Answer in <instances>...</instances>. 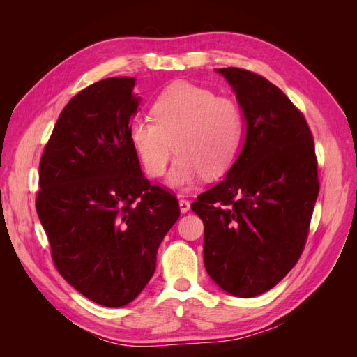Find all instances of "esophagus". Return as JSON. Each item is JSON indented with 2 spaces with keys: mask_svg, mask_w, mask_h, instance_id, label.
<instances>
[{
  "mask_svg": "<svg viewBox=\"0 0 357 357\" xmlns=\"http://www.w3.org/2000/svg\"><path fill=\"white\" fill-rule=\"evenodd\" d=\"M178 205H180V211H181L183 214L188 213L189 208H190V202H189L188 199H180V201H178Z\"/></svg>",
  "mask_w": 357,
  "mask_h": 357,
  "instance_id": "obj_1",
  "label": "esophagus"
}]
</instances>
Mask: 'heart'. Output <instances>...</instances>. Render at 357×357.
I'll return each mask as SVG.
<instances>
[{
    "label": "heart",
    "mask_w": 357,
    "mask_h": 357,
    "mask_svg": "<svg viewBox=\"0 0 357 357\" xmlns=\"http://www.w3.org/2000/svg\"><path fill=\"white\" fill-rule=\"evenodd\" d=\"M152 117L135 119L129 139L150 177L165 172L174 150L167 185L190 189L207 176L231 168L243 138V114L235 101L188 82L169 84L152 105Z\"/></svg>",
    "instance_id": "heart-1"
}]
</instances>
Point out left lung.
I'll return each mask as SVG.
<instances>
[{
    "label": "left lung",
    "instance_id": "1",
    "mask_svg": "<svg viewBox=\"0 0 357 357\" xmlns=\"http://www.w3.org/2000/svg\"><path fill=\"white\" fill-rule=\"evenodd\" d=\"M243 112L244 144L226 177L190 205L204 222V265L229 295L273 289L304 250L319 195L305 117L275 84L241 68H215Z\"/></svg>",
    "mask_w": 357,
    "mask_h": 357
}]
</instances>
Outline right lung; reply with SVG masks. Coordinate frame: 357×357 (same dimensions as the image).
<instances>
[{
    "label": "right lung",
    "instance_id": "obj_1",
    "mask_svg": "<svg viewBox=\"0 0 357 357\" xmlns=\"http://www.w3.org/2000/svg\"><path fill=\"white\" fill-rule=\"evenodd\" d=\"M134 77L91 84L66 105L40 160L38 219L58 271L104 307L132 302L180 215L178 201L150 185L129 139L142 98Z\"/></svg>",
    "mask_w": 357,
    "mask_h": 357
}]
</instances>
